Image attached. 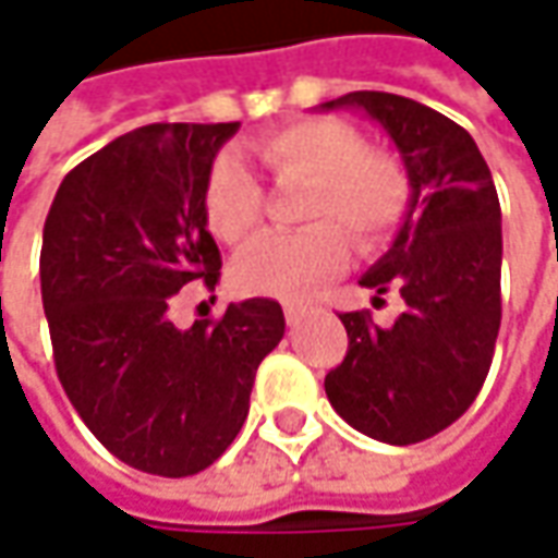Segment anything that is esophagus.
<instances>
[{
  "label": "esophagus",
  "mask_w": 558,
  "mask_h": 558,
  "mask_svg": "<svg viewBox=\"0 0 558 558\" xmlns=\"http://www.w3.org/2000/svg\"><path fill=\"white\" fill-rule=\"evenodd\" d=\"M304 307H301V304H286V323H289V326H298V323H301V319H304Z\"/></svg>",
  "instance_id": "obj_1"
}]
</instances>
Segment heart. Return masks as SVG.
Instances as JSON below:
<instances>
[{
    "instance_id": "heart-1",
    "label": "heart",
    "mask_w": 558,
    "mask_h": 558,
    "mask_svg": "<svg viewBox=\"0 0 558 558\" xmlns=\"http://www.w3.org/2000/svg\"><path fill=\"white\" fill-rule=\"evenodd\" d=\"M257 158L282 183H304L291 235H267L247 247L232 269L247 294L301 298L344 264V235L354 245L385 242L407 214L410 185L400 163L369 151L341 120H304L254 145ZM260 185L235 158H220L204 192L207 226L217 239L242 245L260 223Z\"/></svg>"
}]
</instances>
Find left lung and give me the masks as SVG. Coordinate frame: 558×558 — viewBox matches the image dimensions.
Instances as JSON below:
<instances>
[{
	"label": "left lung",
	"instance_id": "1",
	"mask_svg": "<svg viewBox=\"0 0 558 558\" xmlns=\"http://www.w3.org/2000/svg\"><path fill=\"white\" fill-rule=\"evenodd\" d=\"M375 120L403 158L410 207L395 245L360 286L400 291L403 313L375 326L341 313L348 354L326 375L335 413L385 444L444 432L482 391L500 332V198L475 140L428 105L391 93H348L319 111Z\"/></svg>",
	"mask_w": 558,
	"mask_h": 558
}]
</instances>
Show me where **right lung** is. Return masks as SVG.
<instances>
[{
  "mask_svg": "<svg viewBox=\"0 0 558 558\" xmlns=\"http://www.w3.org/2000/svg\"><path fill=\"white\" fill-rule=\"evenodd\" d=\"M239 123H151L108 142L58 185L39 286L54 369L120 462L185 478L223 457L247 418L260 360L282 341L269 298L177 329L173 294L220 279L204 192Z\"/></svg>",
  "mask_w": 558,
  "mask_h": 558,
  "instance_id": "right-lung-1",
  "label": "right lung"
}]
</instances>
